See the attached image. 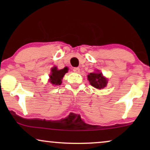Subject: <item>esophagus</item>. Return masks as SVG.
Here are the masks:
<instances>
[{
	"label": "esophagus",
	"instance_id": "obj_1",
	"mask_svg": "<svg viewBox=\"0 0 150 150\" xmlns=\"http://www.w3.org/2000/svg\"><path fill=\"white\" fill-rule=\"evenodd\" d=\"M73 71H74V72H76V73H79L80 68H79V67H74Z\"/></svg>",
	"mask_w": 150,
	"mask_h": 150
}]
</instances>
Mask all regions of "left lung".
<instances>
[{
    "label": "left lung",
    "mask_w": 150,
    "mask_h": 150,
    "mask_svg": "<svg viewBox=\"0 0 150 150\" xmlns=\"http://www.w3.org/2000/svg\"><path fill=\"white\" fill-rule=\"evenodd\" d=\"M87 77L90 84L96 89H103L107 85V79L103 76L102 74L100 72L99 70L96 71V72L90 73Z\"/></svg>",
    "instance_id": "left-lung-1"
}]
</instances>
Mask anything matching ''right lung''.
<instances>
[{
	"label": "right lung",
	"mask_w": 150,
	"mask_h": 150,
	"mask_svg": "<svg viewBox=\"0 0 150 150\" xmlns=\"http://www.w3.org/2000/svg\"><path fill=\"white\" fill-rule=\"evenodd\" d=\"M68 71V67H65L63 69H58L57 67H54L51 69L49 81L53 85H60L62 83L63 77Z\"/></svg>",
	"instance_id": "add662e5"
}]
</instances>
